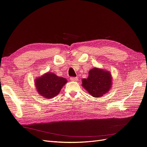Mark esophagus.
<instances>
[{"mask_svg": "<svg viewBox=\"0 0 147 147\" xmlns=\"http://www.w3.org/2000/svg\"><path fill=\"white\" fill-rule=\"evenodd\" d=\"M70 80L72 82H76V81L78 80V78H77V77H70Z\"/></svg>", "mask_w": 147, "mask_h": 147, "instance_id": "esophagus-1", "label": "esophagus"}]
</instances>
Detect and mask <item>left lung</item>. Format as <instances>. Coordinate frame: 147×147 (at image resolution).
<instances>
[{
	"label": "left lung",
	"mask_w": 147,
	"mask_h": 147,
	"mask_svg": "<svg viewBox=\"0 0 147 147\" xmlns=\"http://www.w3.org/2000/svg\"><path fill=\"white\" fill-rule=\"evenodd\" d=\"M112 80L110 72L93 68L89 71L88 77L82 80V86L93 97H100L110 90Z\"/></svg>",
	"instance_id": "left-lung-1"
}]
</instances>
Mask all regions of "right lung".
<instances>
[{
	"instance_id": "right-lung-1",
	"label": "right lung",
	"mask_w": 147,
	"mask_h": 147,
	"mask_svg": "<svg viewBox=\"0 0 147 147\" xmlns=\"http://www.w3.org/2000/svg\"><path fill=\"white\" fill-rule=\"evenodd\" d=\"M67 82L65 78L48 72L37 78L35 83L40 94L47 99H51L59 94L61 88Z\"/></svg>"
}]
</instances>
